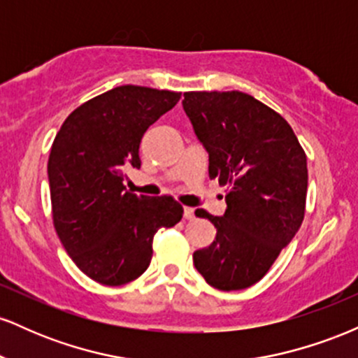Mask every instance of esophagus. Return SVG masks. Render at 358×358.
I'll list each match as a JSON object with an SVG mask.
<instances>
[{
    "instance_id": "1",
    "label": "esophagus",
    "mask_w": 358,
    "mask_h": 358,
    "mask_svg": "<svg viewBox=\"0 0 358 358\" xmlns=\"http://www.w3.org/2000/svg\"><path fill=\"white\" fill-rule=\"evenodd\" d=\"M183 217L187 220H193V219H195V210H193L192 207H185L183 208Z\"/></svg>"
}]
</instances>
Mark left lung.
Here are the masks:
<instances>
[{
	"label": "left lung",
	"mask_w": 358,
	"mask_h": 358,
	"mask_svg": "<svg viewBox=\"0 0 358 358\" xmlns=\"http://www.w3.org/2000/svg\"><path fill=\"white\" fill-rule=\"evenodd\" d=\"M183 109L208 153V176L227 185V208L196 217L217 229L193 264L208 285L245 289L266 276L305 217L308 168L281 114L239 90L185 92Z\"/></svg>",
	"instance_id": "8db88e82"
}]
</instances>
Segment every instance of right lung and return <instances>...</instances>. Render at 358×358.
<instances>
[{"instance_id": "add662e5", "label": "right lung", "mask_w": 358, "mask_h": 358, "mask_svg": "<svg viewBox=\"0 0 358 358\" xmlns=\"http://www.w3.org/2000/svg\"><path fill=\"white\" fill-rule=\"evenodd\" d=\"M182 94L119 85L69 114L48 156L57 236L82 273L106 286L141 276L153 237L182 220L171 196H138L124 187L127 166L139 168L146 129L175 108Z\"/></svg>"}]
</instances>
